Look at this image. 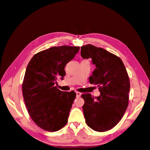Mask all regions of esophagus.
Wrapping results in <instances>:
<instances>
[{"label": "esophagus", "instance_id": "34e87169", "mask_svg": "<svg viewBox=\"0 0 150 150\" xmlns=\"http://www.w3.org/2000/svg\"><path fill=\"white\" fill-rule=\"evenodd\" d=\"M76 97L78 98V97H80L81 96V93H79V92H76Z\"/></svg>", "mask_w": 150, "mask_h": 150}]
</instances>
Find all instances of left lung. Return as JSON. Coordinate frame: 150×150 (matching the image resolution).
I'll use <instances>...</instances> for the list:
<instances>
[{
    "mask_svg": "<svg viewBox=\"0 0 150 150\" xmlns=\"http://www.w3.org/2000/svg\"><path fill=\"white\" fill-rule=\"evenodd\" d=\"M81 56L91 58L96 66L89 83L98 85L101 93L96 98L91 94L81 96L86 122L98 132L108 131L120 122L128 105L130 84L126 67L120 57L91 44L81 47Z\"/></svg>",
    "mask_w": 150,
    "mask_h": 150,
    "instance_id": "8db88e82",
    "label": "left lung"
}]
</instances>
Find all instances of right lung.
<instances>
[{
  "instance_id": "1",
  "label": "right lung",
  "mask_w": 150,
  "mask_h": 150,
  "mask_svg": "<svg viewBox=\"0 0 150 150\" xmlns=\"http://www.w3.org/2000/svg\"><path fill=\"white\" fill-rule=\"evenodd\" d=\"M79 47L57 46L40 51L27 66L22 94L30 117L46 131H56L67 122L76 94L56 88L57 79H64V67L79 51Z\"/></svg>"
}]
</instances>
